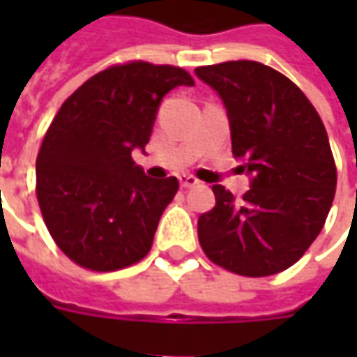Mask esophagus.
Listing matches in <instances>:
<instances>
[{"instance_id":"obj_1","label":"esophagus","mask_w":357,"mask_h":357,"mask_svg":"<svg viewBox=\"0 0 357 357\" xmlns=\"http://www.w3.org/2000/svg\"><path fill=\"white\" fill-rule=\"evenodd\" d=\"M199 183H201V181L195 178V176H189V174H181V176H179V185L183 187V189H191V187H197Z\"/></svg>"}]
</instances>
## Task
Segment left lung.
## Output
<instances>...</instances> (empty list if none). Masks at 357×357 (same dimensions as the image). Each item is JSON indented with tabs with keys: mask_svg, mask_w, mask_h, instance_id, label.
<instances>
[{
	"mask_svg": "<svg viewBox=\"0 0 357 357\" xmlns=\"http://www.w3.org/2000/svg\"><path fill=\"white\" fill-rule=\"evenodd\" d=\"M224 99L233 156L252 174L243 199L214 185L216 206L199 218V243L220 268L243 277L284 271L321 233L337 166L321 118L284 74L256 61L195 68Z\"/></svg>",
	"mask_w": 357,
	"mask_h": 357,
	"instance_id": "8db88e82",
	"label": "left lung"
}]
</instances>
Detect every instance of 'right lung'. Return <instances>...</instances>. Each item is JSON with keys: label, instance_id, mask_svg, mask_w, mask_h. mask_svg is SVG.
<instances>
[{"label": "right lung", "instance_id": "obj_1", "mask_svg": "<svg viewBox=\"0 0 357 357\" xmlns=\"http://www.w3.org/2000/svg\"><path fill=\"white\" fill-rule=\"evenodd\" d=\"M176 86H195L181 66L112 65L84 82L47 128L36 158L38 204L55 245L80 268L116 271L153 247L179 183L147 178L132 151L145 149Z\"/></svg>", "mask_w": 357, "mask_h": 357}]
</instances>
